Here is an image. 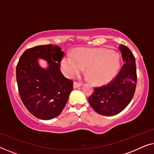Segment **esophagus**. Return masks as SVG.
I'll use <instances>...</instances> for the list:
<instances>
[{"label": "esophagus", "mask_w": 154, "mask_h": 154, "mask_svg": "<svg viewBox=\"0 0 154 154\" xmlns=\"http://www.w3.org/2000/svg\"><path fill=\"white\" fill-rule=\"evenodd\" d=\"M73 88L75 89V88H80L81 86V84H79V83H73Z\"/></svg>", "instance_id": "obj_1"}]
</instances>
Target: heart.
<instances>
[{"label": "heart", "instance_id": "obj_1", "mask_svg": "<svg viewBox=\"0 0 154 154\" xmlns=\"http://www.w3.org/2000/svg\"><path fill=\"white\" fill-rule=\"evenodd\" d=\"M63 73L73 78L85 67V72L94 85H103L111 81L121 65L119 54L102 48H79L62 60Z\"/></svg>", "mask_w": 154, "mask_h": 154}]
</instances>
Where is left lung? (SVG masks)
<instances>
[{
  "instance_id": "obj_1",
  "label": "left lung",
  "mask_w": 154,
  "mask_h": 154,
  "mask_svg": "<svg viewBox=\"0 0 154 154\" xmlns=\"http://www.w3.org/2000/svg\"><path fill=\"white\" fill-rule=\"evenodd\" d=\"M125 64L117 77L106 85L94 88L88 98L92 108L99 114L106 116L121 112L131 102L135 91L137 73L135 58L126 46H119Z\"/></svg>"
}]
</instances>
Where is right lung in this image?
Listing matches in <instances>:
<instances>
[{
    "instance_id": "obj_1",
    "label": "right lung",
    "mask_w": 154,
    "mask_h": 154,
    "mask_svg": "<svg viewBox=\"0 0 154 154\" xmlns=\"http://www.w3.org/2000/svg\"><path fill=\"white\" fill-rule=\"evenodd\" d=\"M63 55L57 45L35 46L25 50L17 65L20 97L29 112L39 119L58 116L73 90V82L60 71ZM39 59L47 61V66L42 67Z\"/></svg>"
}]
</instances>
